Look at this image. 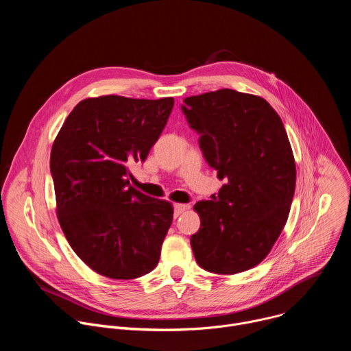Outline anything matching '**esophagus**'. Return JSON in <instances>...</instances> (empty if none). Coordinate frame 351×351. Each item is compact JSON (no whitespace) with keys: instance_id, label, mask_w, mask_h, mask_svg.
Masks as SVG:
<instances>
[{"instance_id":"obj_1","label":"esophagus","mask_w":351,"mask_h":351,"mask_svg":"<svg viewBox=\"0 0 351 351\" xmlns=\"http://www.w3.org/2000/svg\"><path fill=\"white\" fill-rule=\"evenodd\" d=\"M190 207H189V204H175L173 206V210H175V217H179L180 214H183L184 211H187Z\"/></svg>"}]
</instances>
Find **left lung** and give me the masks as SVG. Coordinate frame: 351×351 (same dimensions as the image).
<instances>
[{"instance_id": "1", "label": "left lung", "mask_w": 351, "mask_h": 351, "mask_svg": "<svg viewBox=\"0 0 351 351\" xmlns=\"http://www.w3.org/2000/svg\"><path fill=\"white\" fill-rule=\"evenodd\" d=\"M189 126L218 178L214 199L194 210L202 225L190 239L197 264L233 275L258 265L283 230L295 187L287 133L264 98L221 88L183 99Z\"/></svg>"}]
</instances>
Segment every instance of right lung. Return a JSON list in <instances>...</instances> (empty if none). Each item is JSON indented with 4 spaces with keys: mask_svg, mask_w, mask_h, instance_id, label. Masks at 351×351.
<instances>
[{
    "mask_svg": "<svg viewBox=\"0 0 351 351\" xmlns=\"http://www.w3.org/2000/svg\"><path fill=\"white\" fill-rule=\"evenodd\" d=\"M173 103L172 97L86 98L53 144L60 225L77 257L99 275L134 279L160 261L173 207L129 186L128 164L147 158Z\"/></svg>",
    "mask_w": 351,
    "mask_h": 351,
    "instance_id": "1",
    "label": "right lung"
}]
</instances>
